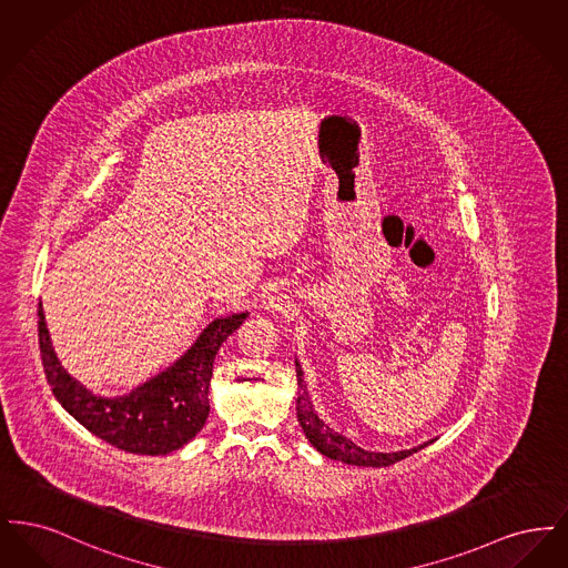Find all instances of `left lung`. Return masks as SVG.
I'll list each match as a JSON object with an SVG mask.
<instances>
[{"instance_id": "1", "label": "left lung", "mask_w": 568, "mask_h": 568, "mask_svg": "<svg viewBox=\"0 0 568 568\" xmlns=\"http://www.w3.org/2000/svg\"><path fill=\"white\" fill-rule=\"evenodd\" d=\"M296 375H297V422L302 426V430L306 434V438L311 440V445L324 454L325 458L338 459V462H345V464H353V466H389V464H396L400 459L413 456L415 452H419L422 447H426L428 443L419 445V447H413V449H405V452H392V454H381V452H366L362 447H357L353 440H349L347 436L343 434L334 433L329 426H325L324 419H320V415L315 413L313 403L308 398V392H306V385H304V373L300 368L296 359Z\"/></svg>"}]
</instances>
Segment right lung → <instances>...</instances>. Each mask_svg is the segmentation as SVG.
<instances>
[{"instance_id":"obj_1","label":"right lung","mask_w":568,"mask_h":568,"mask_svg":"<svg viewBox=\"0 0 568 568\" xmlns=\"http://www.w3.org/2000/svg\"><path fill=\"white\" fill-rule=\"evenodd\" d=\"M248 313H236L206 325L185 355L163 373L138 385L130 394L102 398L70 377L57 359L38 304V341L42 366L54 398L79 424L112 447L140 454L165 456L187 445L209 419V387L213 364L223 341L234 334Z\"/></svg>"}]
</instances>
